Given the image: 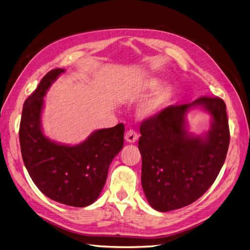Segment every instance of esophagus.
Masks as SVG:
<instances>
[{"label": "esophagus", "instance_id": "34e87169", "mask_svg": "<svg viewBox=\"0 0 250 250\" xmlns=\"http://www.w3.org/2000/svg\"><path fill=\"white\" fill-rule=\"evenodd\" d=\"M138 138H139V135H138L137 131H134V130L130 129V130L126 131V133H125V140L128 143H135L138 141Z\"/></svg>", "mask_w": 250, "mask_h": 250}]
</instances>
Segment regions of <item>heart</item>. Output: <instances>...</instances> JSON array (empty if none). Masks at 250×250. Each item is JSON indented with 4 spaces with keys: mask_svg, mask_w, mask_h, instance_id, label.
Returning <instances> with one entry per match:
<instances>
[{
    "mask_svg": "<svg viewBox=\"0 0 250 250\" xmlns=\"http://www.w3.org/2000/svg\"><path fill=\"white\" fill-rule=\"evenodd\" d=\"M162 84V80L156 77H149L142 82L139 88L141 93L152 92ZM175 88L171 84H165L155 90L146 101H144L138 109V117L141 120L154 119L165 110L172 101Z\"/></svg>",
    "mask_w": 250,
    "mask_h": 250,
    "instance_id": "obj_1",
    "label": "heart"
}]
</instances>
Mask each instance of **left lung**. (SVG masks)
Instances as JSON below:
<instances>
[{"label":"left lung","instance_id":"1","mask_svg":"<svg viewBox=\"0 0 250 250\" xmlns=\"http://www.w3.org/2000/svg\"><path fill=\"white\" fill-rule=\"evenodd\" d=\"M201 109L211 116L210 128L199 136L187 130V113ZM139 150L142 187L149 204L170 211L200 198L214 184L229 145L226 105L220 98L200 97L190 104L169 106L143 122Z\"/></svg>","mask_w":250,"mask_h":250}]
</instances>
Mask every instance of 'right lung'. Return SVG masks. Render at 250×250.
<instances>
[{"instance_id":"obj_1","label":"right lung","mask_w":250,"mask_h":250,"mask_svg":"<svg viewBox=\"0 0 250 250\" xmlns=\"http://www.w3.org/2000/svg\"><path fill=\"white\" fill-rule=\"evenodd\" d=\"M64 69L50 71L22 107L20 144L25 167L40 191L65 206L84 208L94 203L107 178L108 168L124 146L122 123L98 129L85 141L69 145L43 132L44 96Z\"/></svg>"}]
</instances>
